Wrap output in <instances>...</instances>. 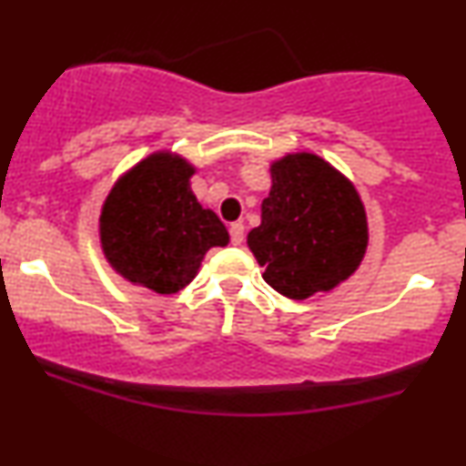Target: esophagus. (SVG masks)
Instances as JSON below:
<instances>
[{"label": "esophagus", "instance_id": "esophagus-1", "mask_svg": "<svg viewBox=\"0 0 466 466\" xmlns=\"http://www.w3.org/2000/svg\"><path fill=\"white\" fill-rule=\"evenodd\" d=\"M229 238H232V245L243 243V238H245L243 223H232V226H229Z\"/></svg>", "mask_w": 466, "mask_h": 466}]
</instances>
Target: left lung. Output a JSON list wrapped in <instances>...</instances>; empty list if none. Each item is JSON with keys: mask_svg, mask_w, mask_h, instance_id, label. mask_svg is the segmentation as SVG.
Here are the masks:
<instances>
[{"mask_svg": "<svg viewBox=\"0 0 466 466\" xmlns=\"http://www.w3.org/2000/svg\"><path fill=\"white\" fill-rule=\"evenodd\" d=\"M271 190L248 248L265 282L289 300L329 293L360 269L368 249L363 201L344 173L315 153L269 164Z\"/></svg>", "mask_w": 466, "mask_h": 466, "instance_id": "obj_1", "label": "left lung"}]
</instances>
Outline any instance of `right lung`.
Listing matches in <instances>:
<instances>
[{
	"label": "right lung",
	"mask_w": 466,
	"mask_h": 466,
	"mask_svg": "<svg viewBox=\"0 0 466 466\" xmlns=\"http://www.w3.org/2000/svg\"><path fill=\"white\" fill-rule=\"evenodd\" d=\"M197 168L173 151H155L116 179L100 208L98 237L117 276L173 296L199 274L203 256L229 234L190 188Z\"/></svg>",
	"instance_id": "right-lung-1"
}]
</instances>
